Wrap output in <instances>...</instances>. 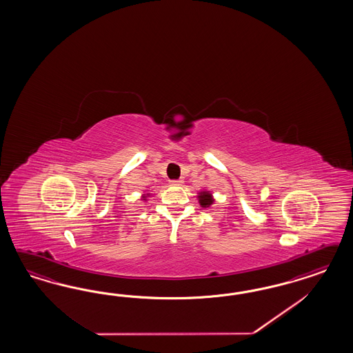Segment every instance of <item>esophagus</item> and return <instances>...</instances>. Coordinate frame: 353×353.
<instances>
[{
    "label": "esophagus",
    "instance_id": "obj_1",
    "mask_svg": "<svg viewBox=\"0 0 353 353\" xmlns=\"http://www.w3.org/2000/svg\"><path fill=\"white\" fill-rule=\"evenodd\" d=\"M171 185H173V186H180V185H182L181 180H173V181H171Z\"/></svg>",
    "mask_w": 353,
    "mask_h": 353
}]
</instances>
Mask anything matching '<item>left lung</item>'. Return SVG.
Masks as SVG:
<instances>
[{"label":"left lung","instance_id":"left-lung-1","mask_svg":"<svg viewBox=\"0 0 353 353\" xmlns=\"http://www.w3.org/2000/svg\"><path fill=\"white\" fill-rule=\"evenodd\" d=\"M198 202L203 208H208V207H211L214 204V196H212L211 192H208V190L199 192H198Z\"/></svg>","mask_w":353,"mask_h":353}]
</instances>
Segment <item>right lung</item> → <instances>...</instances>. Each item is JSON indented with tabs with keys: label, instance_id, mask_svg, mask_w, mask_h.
I'll list each match as a JSON object with an SVG mask.
<instances>
[{
	"label": "right lung",
	"instance_id": "1",
	"mask_svg": "<svg viewBox=\"0 0 353 353\" xmlns=\"http://www.w3.org/2000/svg\"><path fill=\"white\" fill-rule=\"evenodd\" d=\"M148 196H150L149 192H148V194H143V195H142V199H143V201H148Z\"/></svg>",
	"mask_w": 353,
	"mask_h": 353
}]
</instances>
